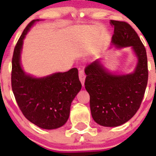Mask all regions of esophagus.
Returning <instances> with one entry per match:
<instances>
[{
	"label": "esophagus",
	"instance_id": "esophagus-1",
	"mask_svg": "<svg viewBox=\"0 0 156 156\" xmlns=\"http://www.w3.org/2000/svg\"><path fill=\"white\" fill-rule=\"evenodd\" d=\"M79 78H80V82H81V84L82 86H84V82H85V78H86V76H85V73H84L83 70H82V69H80L79 71Z\"/></svg>",
	"mask_w": 156,
	"mask_h": 156
}]
</instances>
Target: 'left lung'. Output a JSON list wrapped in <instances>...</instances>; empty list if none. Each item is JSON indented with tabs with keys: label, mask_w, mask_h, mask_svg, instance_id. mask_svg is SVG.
I'll use <instances>...</instances> for the list:
<instances>
[{
	"label": "left lung",
	"mask_w": 156,
	"mask_h": 156,
	"mask_svg": "<svg viewBox=\"0 0 156 156\" xmlns=\"http://www.w3.org/2000/svg\"><path fill=\"white\" fill-rule=\"evenodd\" d=\"M110 24L114 28L111 45L116 49L130 47L136 66L133 72L119 74L109 70L103 58H98L86 68L85 88L95 122L117 127L130 120L140 107L147 84V58L145 48L129 24L117 20H110Z\"/></svg>",
	"instance_id": "left-lung-1"
}]
</instances>
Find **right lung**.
<instances>
[{
    "label": "right lung",
    "instance_id": "right-lung-1",
    "mask_svg": "<svg viewBox=\"0 0 156 156\" xmlns=\"http://www.w3.org/2000/svg\"><path fill=\"white\" fill-rule=\"evenodd\" d=\"M38 21L41 20H34L26 26L14 50L12 87L26 119L42 129L53 130L67 122L71 103L81 89V83L77 68L44 77H36L25 72L21 64L23 40Z\"/></svg>",
    "mask_w": 156,
    "mask_h": 156
}]
</instances>
